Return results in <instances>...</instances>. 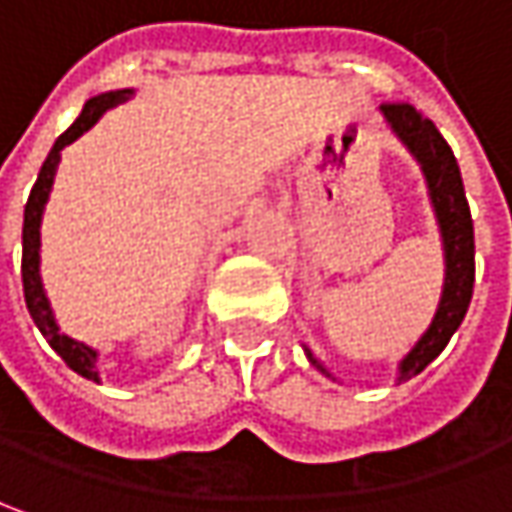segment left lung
Instances as JSON below:
<instances>
[{
    "label": "left lung",
    "instance_id": "left-lung-1",
    "mask_svg": "<svg viewBox=\"0 0 512 512\" xmlns=\"http://www.w3.org/2000/svg\"><path fill=\"white\" fill-rule=\"evenodd\" d=\"M381 111L387 114L395 134L410 145V151L418 157V163L427 174V186H430V197H433L441 237H444V255H447V278H444V295L438 303V312L430 329L424 332V338L401 361V381H407L412 375H418L433 358H438V352L450 344L453 332L467 315V306L473 298V280H476V240H473V217L464 197L456 154L441 137L433 120H427L410 102H384ZM306 358L321 372H326L309 349H306Z\"/></svg>",
    "mask_w": 512,
    "mask_h": 512
}]
</instances>
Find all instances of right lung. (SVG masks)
I'll use <instances>...</instances> for the list:
<instances>
[{"instance_id": "add662e5", "label": "right lung", "mask_w": 512, "mask_h": 512, "mask_svg": "<svg viewBox=\"0 0 512 512\" xmlns=\"http://www.w3.org/2000/svg\"><path fill=\"white\" fill-rule=\"evenodd\" d=\"M131 91H114V94H102V97H94V100L85 102L82 114L77 117V123L71 125L59 140L51 148V154L45 157V163L39 168V177H36L34 189H31V197L25 203V226H22V289H25V303H28V312L31 318L39 326V332L48 338V344L54 346V352L74 369L77 375L88 378V381H100L97 375V352L88 349L85 344H77L65 335H59V326L54 323V315H51V306H48V298L42 292V280H39V220H42V209H45V200H48V191L54 186V174L56 163H59V151L65 145H71L77 137H82L91 125L100 120L102 114L108 108H114L117 102H123Z\"/></svg>"}]
</instances>
